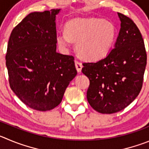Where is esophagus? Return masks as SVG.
<instances>
[{"label": "esophagus", "mask_w": 149, "mask_h": 149, "mask_svg": "<svg viewBox=\"0 0 149 149\" xmlns=\"http://www.w3.org/2000/svg\"><path fill=\"white\" fill-rule=\"evenodd\" d=\"M75 65H76V68L77 70L78 73H81V68H82V64L81 62H79V61H75Z\"/></svg>", "instance_id": "obj_1"}]
</instances>
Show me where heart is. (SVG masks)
<instances>
[{
  "label": "heart",
  "instance_id": "heart-1",
  "mask_svg": "<svg viewBox=\"0 0 149 149\" xmlns=\"http://www.w3.org/2000/svg\"><path fill=\"white\" fill-rule=\"evenodd\" d=\"M116 39V28L101 18H74L65 24V32H57L56 40L63 48L76 42L78 54L83 59L97 61L107 56Z\"/></svg>",
  "mask_w": 149,
  "mask_h": 149
}]
</instances>
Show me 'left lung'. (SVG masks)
<instances>
[{"instance_id":"1","label":"left lung","mask_w":149,"mask_h":149,"mask_svg":"<svg viewBox=\"0 0 149 149\" xmlns=\"http://www.w3.org/2000/svg\"><path fill=\"white\" fill-rule=\"evenodd\" d=\"M118 15L120 29L114 48L98 62L83 63L81 70L90 80L87 101L103 114L119 112L137 98L146 66V52L138 28L129 17Z\"/></svg>"}]
</instances>
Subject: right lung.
Returning <instances> with one entry per match:
<instances>
[{"label": "right lung", "instance_id": "1", "mask_svg": "<svg viewBox=\"0 0 149 149\" xmlns=\"http://www.w3.org/2000/svg\"><path fill=\"white\" fill-rule=\"evenodd\" d=\"M60 9L29 14L11 33L6 55L10 87L26 106L48 111L62 101L77 74L73 56L56 52Z\"/></svg>", "mask_w": 149, "mask_h": 149}]
</instances>
